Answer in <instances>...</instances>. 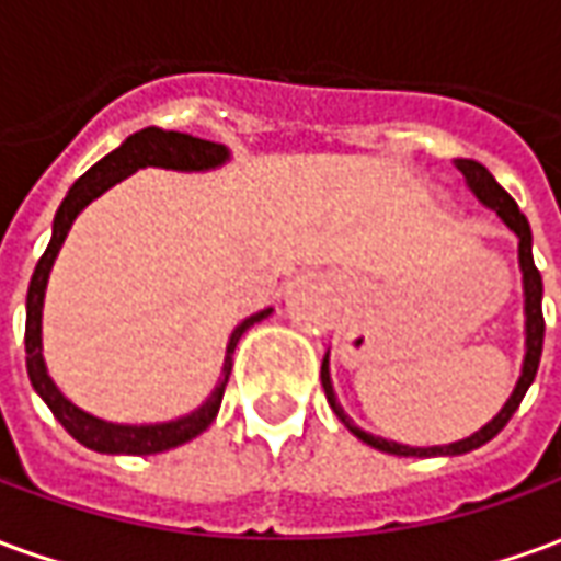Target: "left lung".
Wrapping results in <instances>:
<instances>
[{"instance_id": "left-lung-1", "label": "left lung", "mask_w": 561, "mask_h": 561, "mask_svg": "<svg viewBox=\"0 0 561 561\" xmlns=\"http://www.w3.org/2000/svg\"><path fill=\"white\" fill-rule=\"evenodd\" d=\"M462 176H466V183L469 188L478 195L481 204H486L490 209H495L502 221H505L511 231L519 237V267H523V291H526V360H523V376H519L517 388L511 393V400L505 402V409L495 414L493 421L486 423L483 430H478L469 438H462V442H454V445L445 447H409V445H397V442H388V438H376V435L364 433V430H357L345 414H342L340 402L333 397V385H330V369H328V357H324V364H321V388L328 393V402L333 405V412L340 414L342 423L352 430L360 442L366 445L378 447V450H385V454H397V457H454V454H466V450H474V447L486 445L493 435H499L505 430V423L514 417V412L519 409V402L526 397V390L535 381V373H538V364H541V348H543V312H541V297H543V282L541 273L535 267V257H531V228L526 216L519 213L517 201L507 195L502 185L495 183V176L486 168H483L481 161H471V159H457L454 161Z\"/></svg>"}]
</instances>
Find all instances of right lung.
I'll list each match as a JSON object with an SVG mask.
<instances>
[{
  "mask_svg": "<svg viewBox=\"0 0 561 561\" xmlns=\"http://www.w3.org/2000/svg\"><path fill=\"white\" fill-rule=\"evenodd\" d=\"M225 159H228V149L221 147V144L192 138V135H180V131L144 128V131H135L131 138H126V144L116 147L111 156L95 161L90 171L68 188L66 201L56 209L54 237H50V243L44 249V255L38 257V264H35L30 294H26V373H30L35 393L47 402V409L54 412L56 421L66 426L71 438H78L80 445L90 447V450L147 457V454H161V450L185 445L195 435L204 433L213 423V417L219 414L221 393H225V385H228V376H231V354L237 348V342H240V336L252 324H257L261 318H267L270 309L245 318L243 324L233 330L231 342H228V354H225V366H221L219 388L213 390V397L197 412L185 414L180 421L149 423V426H123V423L99 421L92 414L80 412L78 405H71L59 393V388L47 376V366H44L42 357L44 288H47V276H50V267H54L56 255H59V245L66 243L68 228H71V221L78 219L80 209L87 207L90 201H95L102 192H107L114 183L126 180L128 173H135L138 168L156 164V168H173V171H207V168H216Z\"/></svg>",
  "mask_w": 561,
  "mask_h": 561,
  "instance_id": "1",
  "label": "right lung"
}]
</instances>
